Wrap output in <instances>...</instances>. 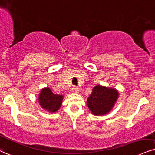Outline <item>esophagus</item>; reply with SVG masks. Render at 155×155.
I'll use <instances>...</instances> for the list:
<instances>
[{
    "mask_svg": "<svg viewBox=\"0 0 155 155\" xmlns=\"http://www.w3.org/2000/svg\"><path fill=\"white\" fill-rule=\"evenodd\" d=\"M72 91H73L74 93H79V91H80V88H79V87H78L74 86L73 87H72Z\"/></svg>",
    "mask_w": 155,
    "mask_h": 155,
    "instance_id": "esophagus-1",
    "label": "esophagus"
}]
</instances>
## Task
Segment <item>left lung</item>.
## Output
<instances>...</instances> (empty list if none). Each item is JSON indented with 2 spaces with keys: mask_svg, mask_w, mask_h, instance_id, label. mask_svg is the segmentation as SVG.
Returning <instances> with one entry per match:
<instances>
[{
  "mask_svg": "<svg viewBox=\"0 0 155 155\" xmlns=\"http://www.w3.org/2000/svg\"><path fill=\"white\" fill-rule=\"evenodd\" d=\"M118 98L117 90L98 85L87 98V105L93 115H104L111 110Z\"/></svg>",
  "mask_w": 155,
  "mask_h": 155,
  "instance_id": "1",
  "label": "left lung"
}]
</instances>
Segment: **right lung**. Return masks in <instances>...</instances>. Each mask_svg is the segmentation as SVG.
I'll return each instance as SVG.
<instances>
[{"instance_id": "add662e5", "label": "right lung", "mask_w": 155, "mask_h": 155, "mask_svg": "<svg viewBox=\"0 0 155 155\" xmlns=\"http://www.w3.org/2000/svg\"><path fill=\"white\" fill-rule=\"evenodd\" d=\"M40 106L44 109L54 113L60 109L62 105L63 95L54 94L49 87H45L41 91L38 97Z\"/></svg>"}]
</instances>
